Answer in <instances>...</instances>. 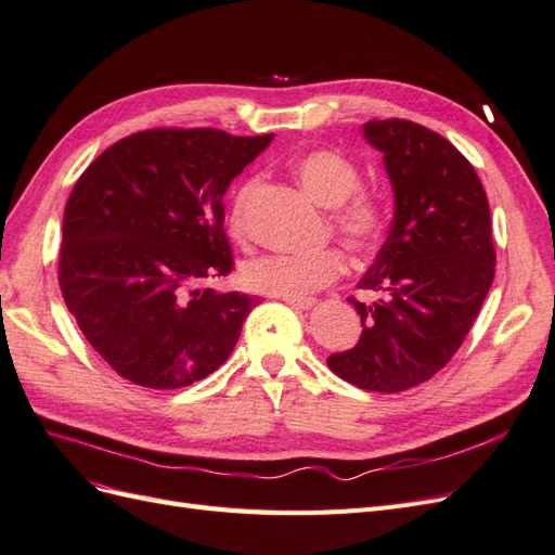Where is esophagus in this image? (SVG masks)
Instances as JSON below:
<instances>
[{
  "label": "esophagus",
  "instance_id": "1",
  "mask_svg": "<svg viewBox=\"0 0 555 555\" xmlns=\"http://www.w3.org/2000/svg\"><path fill=\"white\" fill-rule=\"evenodd\" d=\"M284 304L292 306L294 310H310L314 306L312 298H282Z\"/></svg>",
  "mask_w": 555,
  "mask_h": 555
}]
</instances>
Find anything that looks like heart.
I'll return each instance as SVG.
<instances>
[{"label":"heart","instance_id":"b5f03b06","mask_svg":"<svg viewBox=\"0 0 555 555\" xmlns=\"http://www.w3.org/2000/svg\"><path fill=\"white\" fill-rule=\"evenodd\" d=\"M292 171L317 204L331 210V227L351 255H371L386 233V206L379 194L361 188L359 166L338 150L319 147L294 159ZM257 180L245 178L229 198V229L245 233V210ZM345 271L335 247L308 255H263L243 266L245 287L278 298H306L328 287Z\"/></svg>","mask_w":555,"mask_h":555}]
</instances>
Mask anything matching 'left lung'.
<instances>
[{
	"label": "left lung",
	"instance_id": "obj_1",
	"mask_svg": "<svg viewBox=\"0 0 555 555\" xmlns=\"http://www.w3.org/2000/svg\"><path fill=\"white\" fill-rule=\"evenodd\" d=\"M363 133L384 153L396 215L359 282L379 300L349 296L361 340L326 363L359 389L398 393L440 373L473 328L495 275L493 227L475 166L438 131L391 117Z\"/></svg>",
	"mask_w": 555,
	"mask_h": 555
}]
</instances>
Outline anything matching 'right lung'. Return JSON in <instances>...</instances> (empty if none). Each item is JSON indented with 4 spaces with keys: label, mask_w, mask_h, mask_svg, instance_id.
Returning a JSON list of instances; mask_svg holds the SVG:
<instances>
[{
    "label": "right lung",
    "mask_w": 555,
    "mask_h": 555,
    "mask_svg": "<svg viewBox=\"0 0 555 555\" xmlns=\"http://www.w3.org/2000/svg\"><path fill=\"white\" fill-rule=\"evenodd\" d=\"M271 139L145 129L106 147L76 180L64 208L60 289L120 377L182 389L236 347L257 298L198 284L233 271L222 198Z\"/></svg>",
    "instance_id": "1"
}]
</instances>
